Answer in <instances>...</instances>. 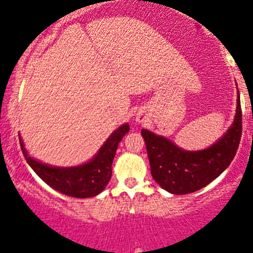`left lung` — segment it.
<instances>
[{
  "instance_id": "left-lung-1",
  "label": "left lung",
  "mask_w": 253,
  "mask_h": 253,
  "mask_svg": "<svg viewBox=\"0 0 253 253\" xmlns=\"http://www.w3.org/2000/svg\"><path fill=\"white\" fill-rule=\"evenodd\" d=\"M151 175L160 187L175 195L194 193L227 169L233 161L243 133V111L238 93L235 121L216 144L199 151H185L167 138L142 129Z\"/></svg>"
}]
</instances>
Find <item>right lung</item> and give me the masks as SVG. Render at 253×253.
<instances>
[{
  "instance_id": "obj_1",
  "label": "right lung",
  "mask_w": 253,
  "mask_h": 253,
  "mask_svg": "<svg viewBox=\"0 0 253 253\" xmlns=\"http://www.w3.org/2000/svg\"><path fill=\"white\" fill-rule=\"evenodd\" d=\"M128 131V125H122L108 138L105 144L98 151L92 161L86 165H82V166L70 167V169L52 167L34 160L24 149L20 138L19 143L25 160L28 161V164L36 172L37 175L49 187L68 196L92 198L103 191L110 180L111 172H113L111 165L115 158L116 149L124 135Z\"/></svg>"
}]
</instances>
